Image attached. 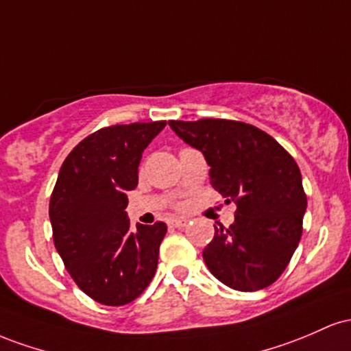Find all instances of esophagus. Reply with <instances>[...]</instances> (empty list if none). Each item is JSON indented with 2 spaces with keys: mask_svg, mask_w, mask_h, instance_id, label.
Wrapping results in <instances>:
<instances>
[{
  "mask_svg": "<svg viewBox=\"0 0 351 351\" xmlns=\"http://www.w3.org/2000/svg\"><path fill=\"white\" fill-rule=\"evenodd\" d=\"M186 223H187L186 219H171V220H169V226L176 227V228L184 227V226H186Z\"/></svg>",
  "mask_w": 351,
  "mask_h": 351,
  "instance_id": "1",
  "label": "esophagus"
}]
</instances>
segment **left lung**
I'll list each match as a JSON object with an SVG mask.
<instances>
[{
	"mask_svg": "<svg viewBox=\"0 0 351 351\" xmlns=\"http://www.w3.org/2000/svg\"><path fill=\"white\" fill-rule=\"evenodd\" d=\"M210 165V184L235 202L230 227H215L204 262L240 292L269 287L287 269L302 237L306 195L293 157L255 125L227 119L169 121Z\"/></svg>",
	"mask_w": 351,
	"mask_h": 351,
	"instance_id": "obj_1",
	"label": "left lung"
}]
</instances>
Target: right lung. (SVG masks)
Listing matches in <instances>:
<instances>
[{
	"label": "right lung",
	"instance_id": "1",
	"mask_svg": "<svg viewBox=\"0 0 351 351\" xmlns=\"http://www.w3.org/2000/svg\"><path fill=\"white\" fill-rule=\"evenodd\" d=\"M165 128L117 124L82 139L59 169L49 200L53 240L76 285L102 305L136 300L154 277L167 226L131 230L128 192L137 187L144 149Z\"/></svg>",
	"mask_w": 351,
	"mask_h": 351
}]
</instances>
